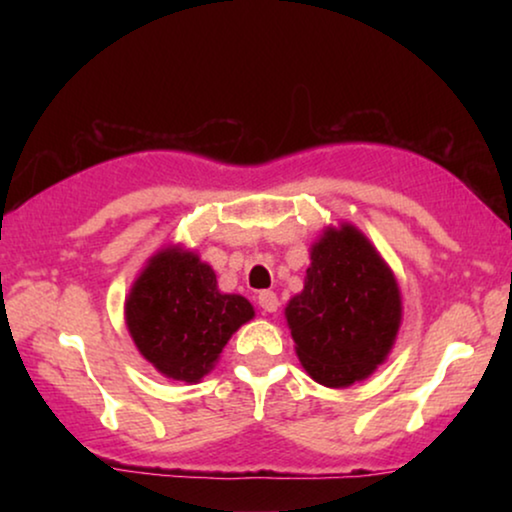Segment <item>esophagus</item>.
Here are the masks:
<instances>
[{
	"label": "esophagus",
	"instance_id": "obj_1",
	"mask_svg": "<svg viewBox=\"0 0 512 512\" xmlns=\"http://www.w3.org/2000/svg\"><path fill=\"white\" fill-rule=\"evenodd\" d=\"M258 305H261L265 312H277V307H279L277 293L275 291H261V293H258Z\"/></svg>",
	"mask_w": 512,
	"mask_h": 512
}]
</instances>
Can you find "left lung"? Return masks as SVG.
Wrapping results in <instances>:
<instances>
[{"instance_id":"left-lung-1","label":"left lung","mask_w":512,"mask_h":512,"mask_svg":"<svg viewBox=\"0 0 512 512\" xmlns=\"http://www.w3.org/2000/svg\"><path fill=\"white\" fill-rule=\"evenodd\" d=\"M300 366L331 389L387 361L403 321L394 270L354 223L326 226L310 247L303 291L284 307Z\"/></svg>"}]
</instances>
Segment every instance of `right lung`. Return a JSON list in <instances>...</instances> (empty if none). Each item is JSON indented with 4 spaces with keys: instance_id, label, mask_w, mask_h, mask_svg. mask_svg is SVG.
Instances as JSON below:
<instances>
[{
    "instance_id": "add662e5",
    "label": "right lung",
    "mask_w": 512,
    "mask_h": 512,
    "mask_svg": "<svg viewBox=\"0 0 512 512\" xmlns=\"http://www.w3.org/2000/svg\"><path fill=\"white\" fill-rule=\"evenodd\" d=\"M125 326L160 375L198 384L237 328L254 319L240 293H223L212 265L184 244L158 249L125 296Z\"/></svg>"
}]
</instances>
